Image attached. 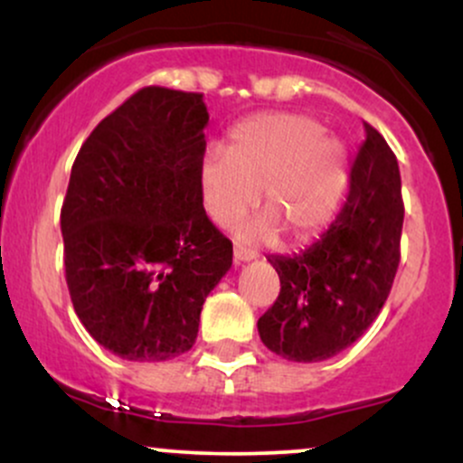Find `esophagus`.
<instances>
[{
	"instance_id": "34e87169",
	"label": "esophagus",
	"mask_w": 463,
	"mask_h": 463,
	"mask_svg": "<svg viewBox=\"0 0 463 463\" xmlns=\"http://www.w3.org/2000/svg\"><path fill=\"white\" fill-rule=\"evenodd\" d=\"M232 257H235V263L239 265V263H246V261H252V259H257V252H254V250L235 246V252H232Z\"/></svg>"
}]
</instances>
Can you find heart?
I'll return each instance as SVG.
<instances>
[{
    "instance_id": "heart-1",
    "label": "heart",
    "mask_w": 463,
    "mask_h": 463,
    "mask_svg": "<svg viewBox=\"0 0 463 463\" xmlns=\"http://www.w3.org/2000/svg\"><path fill=\"white\" fill-rule=\"evenodd\" d=\"M309 115H261L232 132L231 147L209 146L200 165L204 211L217 226H235L257 204L265 215L241 228L259 241L285 231L305 239L328 220L344 176V146Z\"/></svg>"
}]
</instances>
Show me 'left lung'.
<instances>
[{"instance_id":"left-lung-1","label":"left lung","mask_w":463,"mask_h":463,"mask_svg":"<svg viewBox=\"0 0 463 463\" xmlns=\"http://www.w3.org/2000/svg\"><path fill=\"white\" fill-rule=\"evenodd\" d=\"M364 126L346 200L328 231L291 257H268L280 294L257 326L265 346L289 361L331 359L357 342L383 309L401 263L398 161L379 130Z\"/></svg>"}]
</instances>
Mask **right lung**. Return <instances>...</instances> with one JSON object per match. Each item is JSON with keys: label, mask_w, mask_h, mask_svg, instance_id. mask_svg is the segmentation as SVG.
<instances>
[{"label": "right lung", "mask_w": 463, "mask_h": 463, "mask_svg": "<svg viewBox=\"0 0 463 463\" xmlns=\"http://www.w3.org/2000/svg\"><path fill=\"white\" fill-rule=\"evenodd\" d=\"M202 93L146 87L80 147L61 211L65 279L89 335L126 361H167L198 337L232 243L206 217Z\"/></svg>", "instance_id": "right-lung-1"}]
</instances>
